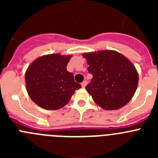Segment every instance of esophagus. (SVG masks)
Masks as SVG:
<instances>
[{"label": "esophagus", "instance_id": "esophagus-1", "mask_svg": "<svg viewBox=\"0 0 158 158\" xmlns=\"http://www.w3.org/2000/svg\"><path fill=\"white\" fill-rule=\"evenodd\" d=\"M86 85H87V81H84L81 83V86H82V87H83V88L85 87Z\"/></svg>", "mask_w": 158, "mask_h": 158}]
</instances>
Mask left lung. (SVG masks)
<instances>
[{"instance_id":"obj_1","label":"left lung","mask_w":158,"mask_h":158,"mask_svg":"<svg viewBox=\"0 0 158 158\" xmlns=\"http://www.w3.org/2000/svg\"><path fill=\"white\" fill-rule=\"evenodd\" d=\"M88 70L93 74L85 87L96 104L105 110H117L131 100L139 83L135 65L115 51L85 53Z\"/></svg>"}]
</instances>
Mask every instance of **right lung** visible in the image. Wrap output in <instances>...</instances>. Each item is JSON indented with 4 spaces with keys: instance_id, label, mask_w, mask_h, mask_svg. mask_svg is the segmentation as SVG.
<instances>
[{
    "instance_id": "add662e5",
    "label": "right lung",
    "mask_w": 158,
    "mask_h": 158,
    "mask_svg": "<svg viewBox=\"0 0 158 158\" xmlns=\"http://www.w3.org/2000/svg\"><path fill=\"white\" fill-rule=\"evenodd\" d=\"M71 55L52 54L38 58L25 73L26 88L30 98L47 110L63 107L75 90L81 88L73 80V74L66 66Z\"/></svg>"
}]
</instances>
